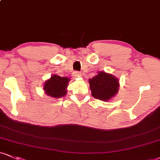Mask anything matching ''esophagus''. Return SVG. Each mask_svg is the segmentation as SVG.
Here are the masks:
<instances>
[{"label":"esophagus","mask_w":160,"mask_h":160,"mask_svg":"<svg viewBox=\"0 0 160 160\" xmlns=\"http://www.w3.org/2000/svg\"><path fill=\"white\" fill-rule=\"evenodd\" d=\"M73 76L75 78H79V77L82 76V73L80 72H78V71H76V72H74Z\"/></svg>","instance_id":"1"}]
</instances>
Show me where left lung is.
I'll use <instances>...</instances> for the list:
<instances>
[{
	"label": "left lung",
	"mask_w": 160,
	"mask_h": 160,
	"mask_svg": "<svg viewBox=\"0 0 160 160\" xmlns=\"http://www.w3.org/2000/svg\"><path fill=\"white\" fill-rule=\"evenodd\" d=\"M89 84L92 96L102 101H108L113 98L117 93L119 87L117 78L102 71L90 78Z\"/></svg>",
	"instance_id": "left-lung-1"
}]
</instances>
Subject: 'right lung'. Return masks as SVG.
<instances>
[{
	"label": "right lung",
	"mask_w": 160,
	"mask_h": 160,
	"mask_svg": "<svg viewBox=\"0 0 160 160\" xmlns=\"http://www.w3.org/2000/svg\"><path fill=\"white\" fill-rule=\"evenodd\" d=\"M70 78L53 75L49 80L45 82L44 90L47 95L54 98H61L66 95L67 88Z\"/></svg>",
	"instance_id": "add662e5"
}]
</instances>
